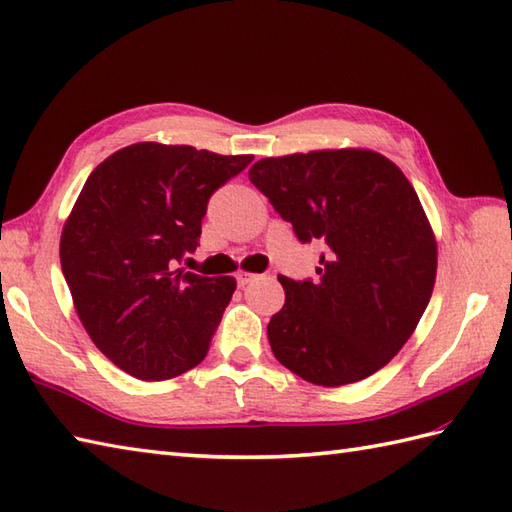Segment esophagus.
<instances>
[{
	"label": "esophagus",
	"instance_id": "esophagus-1",
	"mask_svg": "<svg viewBox=\"0 0 512 512\" xmlns=\"http://www.w3.org/2000/svg\"><path fill=\"white\" fill-rule=\"evenodd\" d=\"M257 275H253V273H246V270H239V273L235 275V279H237V286L239 288H244L246 284H250V281H253Z\"/></svg>",
	"mask_w": 512,
	"mask_h": 512
}]
</instances>
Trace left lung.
I'll use <instances>...</instances> for the list:
<instances>
[{"label": "left lung", "instance_id": "1", "mask_svg": "<svg viewBox=\"0 0 512 512\" xmlns=\"http://www.w3.org/2000/svg\"><path fill=\"white\" fill-rule=\"evenodd\" d=\"M299 242L325 253L317 279L279 275L268 323L277 361L312 385L358 383L394 358L427 310L438 246L394 162L367 149L264 158L248 171Z\"/></svg>", "mask_w": 512, "mask_h": 512}]
</instances>
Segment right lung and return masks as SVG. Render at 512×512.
Returning <instances> with one entry per match:
<instances>
[{
	"instance_id": "right-lung-1",
	"label": "right lung",
	"mask_w": 512,
	"mask_h": 512,
	"mask_svg": "<svg viewBox=\"0 0 512 512\" xmlns=\"http://www.w3.org/2000/svg\"><path fill=\"white\" fill-rule=\"evenodd\" d=\"M253 156L138 143L96 167L61 233V270L94 345L140 380L204 361L233 277L178 268L200 244L211 195Z\"/></svg>"
}]
</instances>
